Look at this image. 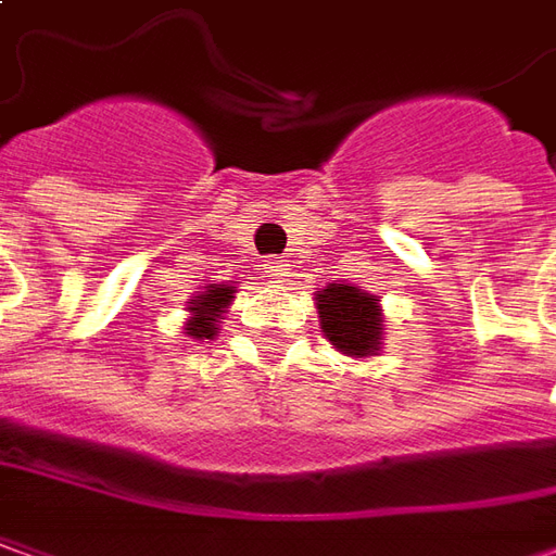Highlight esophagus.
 <instances>
[{
	"label": "esophagus",
	"instance_id": "34e87169",
	"mask_svg": "<svg viewBox=\"0 0 556 556\" xmlns=\"http://www.w3.org/2000/svg\"><path fill=\"white\" fill-rule=\"evenodd\" d=\"M289 267H292V264H286L282 258H267V262L262 264V274L270 279V282H286V277H289Z\"/></svg>",
	"mask_w": 556,
	"mask_h": 556
}]
</instances>
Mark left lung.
Masks as SVG:
<instances>
[{
  "instance_id": "8db88e82",
  "label": "left lung",
  "mask_w": 556,
  "mask_h": 556,
  "mask_svg": "<svg viewBox=\"0 0 556 556\" xmlns=\"http://www.w3.org/2000/svg\"><path fill=\"white\" fill-rule=\"evenodd\" d=\"M319 328L326 341L343 356L365 358L380 353L383 343V307L380 298L353 282H328L316 292Z\"/></svg>"
}]
</instances>
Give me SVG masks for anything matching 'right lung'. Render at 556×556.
<instances>
[{
  "mask_svg": "<svg viewBox=\"0 0 556 556\" xmlns=\"http://www.w3.org/2000/svg\"><path fill=\"white\" fill-rule=\"evenodd\" d=\"M237 286H225V282H210L203 286V292H198L188 301V323H185V334L194 341H213L218 334V319L222 313H228L230 301H233Z\"/></svg>",
  "mask_w": 556,
  "mask_h": 556,
  "instance_id": "obj_1",
  "label": "right lung"
}]
</instances>
